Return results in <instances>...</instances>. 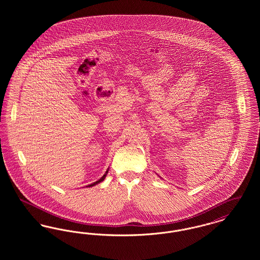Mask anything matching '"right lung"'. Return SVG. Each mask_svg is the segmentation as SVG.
<instances>
[{
	"mask_svg": "<svg viewBox=\"0 0 260 260\" xmlns=\"http://www.w3.org/2000/svg\"><path fill=\"white\" fill-rule=\"evenodd\" d=\"M107 173H108V171H106V173L99 179V180H98V181H95L94 183H92V184H90V185H88V187H91V186H94L95 184H98V183H99V182H101V181H103L104 180V178H105V176H106V174H107Z\"/></svg>",
	"mask_w": 260,
	"mask_h": 260,
	"instance_id": "right-lung-1",
	"label": "right lung"
}]
</instances>
